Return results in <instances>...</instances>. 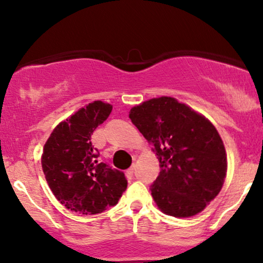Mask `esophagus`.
<instances>
[{
  "mask_svg": "<svg viewBox=\"0 0 263 263\" xmlns=\"http://www.w3.org/2000/svg\"><path fill=\"white\" fill-rule=\"evenodd\" d=\"M134 174H135V164H132V167L128 168V170L126 171V177H127L128 179H132Z\"/></svg>",
  "mask_w": 263,
  "mask_h": 263,
  "instance_id": "esophagus-1",
  "label": "esophagus"
}]
</instances>
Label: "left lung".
I'll return each instance as SVG.
<instances>
[{"label":"left lung","mask_w":263,"mask_h":263,"mask_svg":"<svg viewBox=\"0 0 263 263\" xmlns=\"http://www.w3.org/2000/svg\"><path fill=\"white\" fill-rule=\"evenodd\" d=\"M129 119L159 162L161 172L149 188L158 209L174 218L201 213L218 197L228 172L224 142L215 126L171 96L136 105Z\"/></svg>","instance_id":"8db88e82"}]
</instances>
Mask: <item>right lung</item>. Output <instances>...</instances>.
<instances>
[{
    "mask_svg": "<svg viewBox=\"0 0 263 263\" xmlns=\"http://www.w3.org/2000/svg\"><path fill=\"white\" fill-rule=\"evenodd\" d=\"M112 105L90 102L59 122L45 142L42 170L60 204L83 215L114 206L127 188L122 172L98 159L91 135L107 119Z\"/></svg>",
    "mask_w": 263,
    "mask_h": 263,
    "instance_id": "1",
    "label": "right lung"
}]
</instances>
